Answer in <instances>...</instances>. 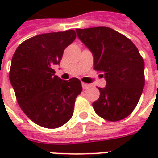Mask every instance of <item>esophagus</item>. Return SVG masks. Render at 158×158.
<instances>
[{
	"mask_svg": "<svg viewBox=\"0 0 158 158\" xmlns=\"http://www.w3.org/2000/svg\"><path fill=\"white\" fill-rule=\"evenodd\" d=\"M82 87L84 89H86L89 88V85H88V84H85V83H82Z\"/></svg>",
	"mask_w": 158,
	"mask_h": 158,
	"instance_id": "1",
	"label": "esophagus"
}]
</instances>
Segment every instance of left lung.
<instances>
[{"label": "left lung", "instance_id": "1", "mask_svg": "<svg viewBox=\"0 0 158 158\" xmlns=\"http://www.w3.org/2000/svg\"><path fill=\"white\" fill-rule=\"evenodd\" d=\"M76 33L92 52L94 69L106 80L105 88H98L95 112L111 122L125 118L137 106L145 85V63L138 49L129 38L104 26L77 29Z\"/></svg>", "mask_w": 158, "mask_h": 158}]
</instances>
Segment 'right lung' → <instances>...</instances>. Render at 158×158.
<instances>
[{
	"mask_svg": "<svg viewBox=\"0 0 158 158\" xmlns=\"http://www.w3.org/2000/svg\"><path fill=\"white\" fill-rule=\"evenodd\" d=\"M75 38L73 29L42 34L21 43L12 56L9 79L18 103L29 118L44 128L65 124L82 91L79 79L62 80L53 69Z\"/></svg>",
	"mask_w": 158,
	"mask_h": 158,
	"instance_id": "add662e5",
	"label": "right lung"
}]
</instances>
